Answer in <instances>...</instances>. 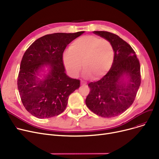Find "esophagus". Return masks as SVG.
<instances>
[{
	"label": "esophagus",
	"instance_id": "esophagus-1",
	"mask_svg": "<svg viewBox=\"0 0 159 159\" xmlns=\"http://www.w3.org/2000/svg\"><path fill=\"white\" fill-rule=\"evenodd\" d=\"M80 84H81V85H86V82H84V80H80Z\"/></svg>",
	"mask_w": 159,
	"mask_h": 159
}]
</instances>
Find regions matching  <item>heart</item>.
<instances>
[{"instance_id":"1","label":"heart","mask_w":159,"mask_h":159,"mask_svg":"<svg viewBox=\"0 0 159 159\" xmlns=\"http://www.w3.org/2000/svg\"><path fill=\"white\" fill-rule=\"evenodd\" d=\"M113 60L114 51L109 41L91 35L76 39L63 55L64 65L72 77H77L84 65V75L95 80L108 73Z\"/></svg>"}]
</instances>
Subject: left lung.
<instances>
[{
  "label": "left lung",
  "mask_w": 159,
  "mask_h": 159,
  "mask_svg": "<svg viewBox=\"0 0 159 159\" xmlns=\"http://www.w3.org/2000/svg\"><path fill=\"white\" fill-rule=\"evenodd\" d=\"M93 32L109 41L114 57L105 77L88 84L90 92L86 105L97 115L113 118L123 113L134 102L141 83L140 62L132 47L118 36L106 31Z\"/></svg>",
  "instance_id": "8db88e82"
}]
</instances>
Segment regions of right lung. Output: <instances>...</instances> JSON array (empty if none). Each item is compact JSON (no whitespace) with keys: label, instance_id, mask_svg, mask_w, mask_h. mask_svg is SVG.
I'll return each instance as SVG.
<instances>
[{"label":"right lung","instance_id":"1","mask_svg":"<svg viewBox=\"0 0 159 159\" xmlns=\"http://www.w3.org/2000/svg\"><path fill=\"white\" fill-rule=\"evenodd\" d=\"M84 31L54 33L36 39L25 52L17 87L23 104L32 116L49 118L63 112L69 96L80 80L66 75L63 53L67 45Z\"/></svg>","mask_w":159,"mask_h":159}]
</instances>
